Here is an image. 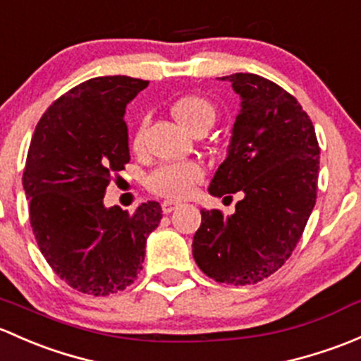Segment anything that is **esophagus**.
I'll return each mask as SVG.
<instances>
[{"mask_svg":"<svg viewBox=\"0 0 361 361\" xmlns=\"http://www.w3.org/2000/svg\"><path fill=\"white\" fill-rule=\"evenodd\" d=\"M179 207H180V202H177V200H165V202L161 203L163 214H172V212L177 210Z\"/></svg>","mask_w":361,"mask_h":361,"instance_id":"34e87169","label":"esophagus"}]
</instances>
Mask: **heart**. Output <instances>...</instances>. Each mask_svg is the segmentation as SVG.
Returning a JSON list of instances; mask_svg holds the SVG:
<instances>
[{
    "mask_svg": "<svg viewBox=\"0 0 361 361\" xmlns=\"http://www.w3.org/2000/svg\"><path fill=\"white\" fill-rule=\"evenodd\" d=\"M172 114L184 128L195 132L198 126H210L215 120V106L207 97L198 94H185L172 102ZM144 130L146 123L140 121L133 130L132 146L140 149L144 142ZM205 176V170L196 161H177L165 163L153 170L147 177V185L151 191L169 198H184L192 191L195 184Z\"/></svg>",
    "mask_w": 361,
    "mask_h": 361,
    "instance_id": "1",
    "label": "heart"
}]
</instances>
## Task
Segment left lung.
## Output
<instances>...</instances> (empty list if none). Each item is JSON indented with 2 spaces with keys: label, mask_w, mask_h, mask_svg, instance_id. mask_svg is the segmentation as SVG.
<instances>
[{
  "label": "left lung",
  "mask_w": 361,
  "mask_h": 361,
  "mask_svg": "<svg viewBox=\"0 0 361 361\" xmlns=\"http://www.w3.org/2000/svg\"><path fill=\"white\" fill-rule=\"evenodd\" d=\"M221 80L233 83L241 111L208 191L243 198L233 215L202 210L192 257L219 283L252 285L280 269L302 236L317 203L319 146L313 121L280 85L252 73Z\"/></svg>",
  "instance_id": "left-lung-1"
}]
</instances>
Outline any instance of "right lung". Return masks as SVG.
Masks as SVG:
<instances>
[{"label": "right lung", "mask_w": 361, "mask_h": 361, "mask_svg": "<svg viewBox=\"0 0 361 361\" xmlns=\"http://www.w3.org/2000/svg\"><path fill=\"white\" fill-rule=\"evenodd\" d=\"M147 85L130 76L83 81L44 111L29 144L22 184L36 243L55 274L88 295L137 280L147 236L161 221L158 202L133 214L102 203L130 161L125 107Z\"/></svg>", "instance_id": "obj_1"}]
</instances>
